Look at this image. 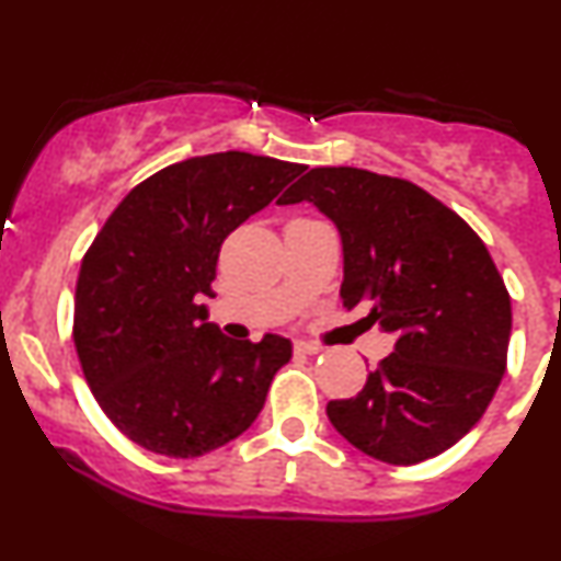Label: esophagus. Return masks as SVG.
Masks as SVG:
<instances>
[{"instance_id": "34e87169", "label": "esophagus", "mask_w": 561, "mask_h": 561, "mask_svg": "<svg viewBox=\"0 0 561 561\" xmlns=\"http://www.w3.org/2000/svg\"><path fill=\"white\" fill-rule=\"evenodd\" d=\"M295 353H300V356H317V353H321V345L308 343V340H298V343H295Z\"/></svg>"}]
</instances>
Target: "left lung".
<instances>
[{"label":"left lung","mask_w":561,"mask_h":561,"mask_svg":"<svg viewBox=\"0 0 561 561\" xmlns=\"http://www.w3.org/2000/svg\"><path fill=\"white\" fill-rule=\"evenodd\" d=\"M311 203L340 231L343 306L396 347L332 427L385 465H420L459 443L506 371L512 300L465 218L422 186L362 169H311L279 205Z\"/></svg>","instance_id":"8db88e82"}]
</instances>
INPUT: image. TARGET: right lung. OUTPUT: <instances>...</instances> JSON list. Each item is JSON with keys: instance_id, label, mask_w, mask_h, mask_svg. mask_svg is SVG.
<instances>
[{"instance_id": "add662e5", "label": "right lung", "mask_w": 561, "mask_h": 561, "mask_svg": "<svg viewBox=\"0 0 561 561\" xmlns=\"http://www.w3.org/2000/svg\"><path fill=\"white\" fill-rule=\"evenodd\" d=\"M302 171L237 150L173 163L128 192L83 255L73 343L100 409L137 446L195 459L259 420L293 343L231 340L203 300L229 231Z\"/></svg>"}]
</instances>
